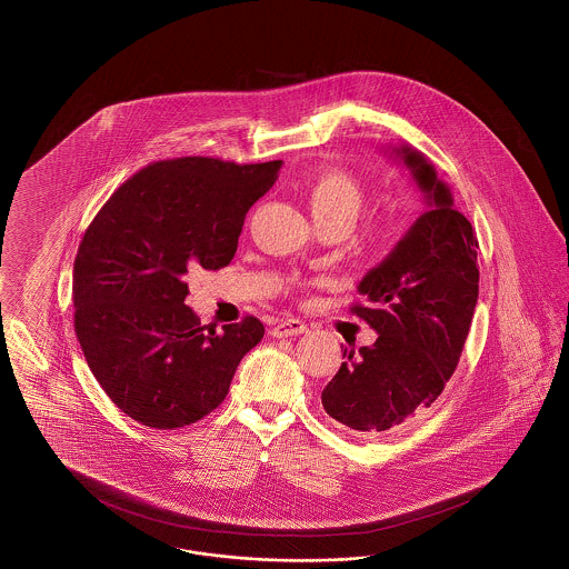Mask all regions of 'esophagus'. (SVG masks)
<instances>
[{
    "mask_svg": "<svg viewBox=\"0 0 569 569\" xmlns=\"http://www.w3.org/2000/svg\"><path fill=\"white\" fill-rule=\"evenodd\" d=\"M307 326L300 319H281L276 328L271 329L273 338H288V336H300L307 331Z\"/></svg>",
    "mask_w": 569,
    "mask_h": 569,
    "instance_id": "esophagus-1",
    "label": "esophagus"
}]
</instances>
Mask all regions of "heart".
<instances>
[{
  "label": "heart",
  "mask_w": 569,
  "mask_h": 569,
  "mask_svg": "<svg viewBox=\"0 0 569 569\" xmlns=\"http://www.w3.org/2000/svg\"><path fill=\"white\" fill-rule=\"evenodd\" d=\"M361 181L345 169H323L309 183V204L317 223H352L362 207Z\"/></svg>",
  "instance_id": "1"
}]
</instances>
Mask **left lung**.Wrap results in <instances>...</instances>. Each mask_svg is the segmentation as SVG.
<instances>
[{
	"instance_id": "left-lung-1",
	"label": "left lung",
	"mask_w": 569,
	"mask_h": 569,
	"mask_svg": "<svg viewBox=\"0 0 569 569\" xmlns=\"http://www.w3.org/2000/svg\"><path fill=\"white\" fill-rule=\"evenodd\" d=\"M397 156L426 193L428 210L359 283L350 310L378 331L348 352L321 395L348 430L378 436L430 409L455 373L478 302V236L452 193L411 146Z\"/></svg>"
}]
</instances>
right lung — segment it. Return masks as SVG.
Wrapping results in <instances>:
<instances>
[{
	"label": "right lung",
	"instance_id": "right-lung-1",
	"mask_svg": "<svg viewBox=\"0 0 569 569\" xmlns=\"http://www.w3.org/2000/svg\"><path fill=\"white\" fill-rule=\"evenodd\" d=\"M279 169L281 160H158L87 227L72 271L77 340L103 392L141 426L177 430L214 411L262 340L250 315L221 333L204 331L186 305V273L231 262L246 212Z\"/></svg>",
	"mask_w": 569,
	"mask_h": 569
}]
</instances>
